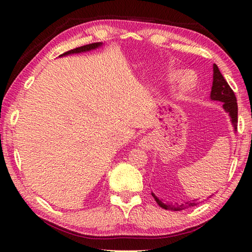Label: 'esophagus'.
<instances>
[{
    "label": "esophagus",
    "instance_id": "1",
    "mask_svg": "<svg viewBox=\"0 0 252 252\" xmlns=\"http://www.w3.org/2000/svg\"><path fill=\"white\" fill-rule=\"evenodd\" d=\"M152 139L150 138V136H144V138L140 141V146H141V148L143 149H150L152 147Z\"/></svg>",
    "mask_w": 252,
    "mask_h": 252
}]
</instances>
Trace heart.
Listing matches in <instances>:
<instances>
[{
	"label": "heart",
	"instance_id": "1",
	"mask_svg": "<svg viewBox=\"0 0 252 252\" xmlns=\"http://www.w3.org/2000/svg\"><path fill=\"white\" fill-rule=\"evenodd\" d=\"M179 76H181V73H177L176 74V78H179ZM193 88V81L192 80H189V79H185L182 81V84H181V89L185 92H189L191 89Z\"/></svg>",
	"mask_w": 252,
	"mask_h": 252
}]
</instances>
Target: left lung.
I'll return each mask as SVG.
<instances>
[{"mask_svg":"<svg viewBox=\"0 0 252 252\" xmlns=\"http://www.w3.org/2000/svg\"><path fill=\"white\" fill-rule=\"evenodd\" d=\"M210 99L213 101H220L222 102V108L229 114L230 121H231L234 131H237V123H238V104L237 99L234 95L231 88L229 87L227 81L224 80L222 74L220 73L219 67L217 64H213V81H212V88L210 93ZM152 197L155 198L157 203L159 204L161 208L165 209V210H171V211H180L185 210V209L194 207L199 204L197 200H193L192 202L188 201L185 204H169L164 203L162 200L157 197L155 193H152Z\"/></svg>","mask_w":252,"mask_h":252,"instance_id":"left-lung-1","label":"left lung"}]
</instances>
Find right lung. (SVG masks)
<instances>
[{
    "instance_id": "add662e5",
    "label": "right lung",
    "mask_w": 252,
    "mask_h": 252,
    "mask_svg": "<svg viewBox=\"0 0 252 252\" xmlns=\"http://www.w3.org/2000/svg\"><path fill=\"white\" fill-rule=\"evenodd\" d=\"M102 44H103V43H102V42H96V43H92V44H87V45L80 46V48H76V49L67 51V52L61 54V55H60V57H65V55H69V54H76V53L88 52V51L95 50L97 48H100V46H102Z\"/></svg>"
}]
</instances>
